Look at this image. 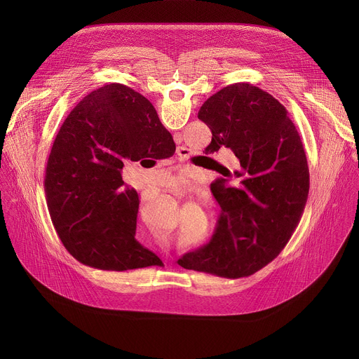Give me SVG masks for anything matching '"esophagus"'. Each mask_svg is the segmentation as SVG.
Here are the masks:
<instances>
[{
  "mask_svg": "<svg viewBox=\"0 0 359 359\" xmlns=\"http://www.w3.org/2000/svg\"><path fill=\"white\" fill-rule=\"evenodd\" d=\"M187 153H189V151H187L186 147H179V149H177V155H179V156H186Z\"/></svg>",
  "mask_w": 359,
  "mask_h": 359,
  "instance_id": "34e87169",
  "label": "esophagus"
}]
</instances>
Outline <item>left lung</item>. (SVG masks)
<instances>
[{"mask_svg":"<svg viewBox=\"0 0 359 359\" xmlns=\"http://www.w3.org/2000/svg\"><path fill=\"white\" fill-rule=\"evenodd\" d=\"M198 119L212 130L208 153L230 147L237 169L222 166L212 190L222 215L212 240L177 262L187 270L241 278L271 263L295 231L310 190L301 137L287 109L251 83L210 96Z\"/></svg>","mask_w":359,"mask_h":359,"instance_id":"obj_1","label":"left lung"}]
</instances>
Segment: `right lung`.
<instances>
[{
    "label": "right lung",
    "instance_id": "1",
    "mask_svg": "<svg viewBox=\"0 0 359 359\" xmlns=\"http://www.w3.org/2000/svg\"><path fill=\"white\" fill-rule=\"evenodd\" d=\"M175 150L156 109L133 89L109 83L79 102L54 140L43 179L50 220L72 257L107 271L162 264L135 237L139 196L123 187L122 169Z\"/></svg>",
    "mask_w": 359,
    "mask_h": 359
}]
</instances>
